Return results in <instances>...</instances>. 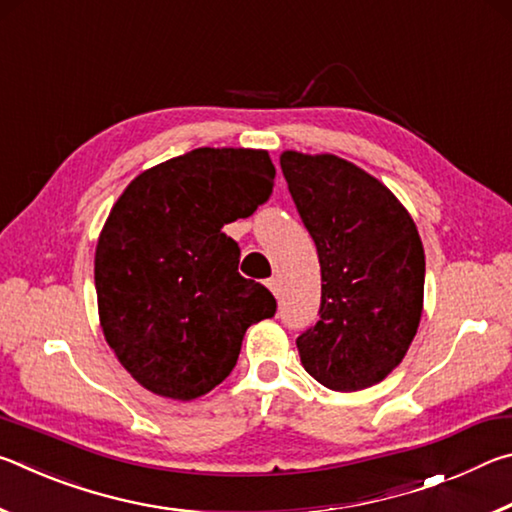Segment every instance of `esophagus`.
<instances>
[{"label": "esophagus", "instance_id": "1", "mask_svg": "<svg viewBox=\"0 0 512 512\" xmlns=\"http://www.w3.org/2000/svg\"><path fill=\"white\" fill-rule=\"evenodd\" d=\"M266 287L273 293V296H277V293H280V280H277V277H268Z\"/></svg>", "mask_w": 512, "mask_h": 512}]
</instances>
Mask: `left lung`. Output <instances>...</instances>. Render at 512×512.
<instances>
[{"label": "left lung", "instance_id": "8db88e82", "mask_svg": "<svg viewBox=\"0 0 512 512\" xmlns=\"http://www.w3.org/2000/svg\"><path fill=\"white\" fill-rule=\"evenodd\" d=\"M320 262V320L298 336L300 361L332 391L375 386L400 366L418 332L424 248L391 189L332 153L282 151Z\"/></svg>", "mask_w": 512, "mask_h": 512}]
</instances>
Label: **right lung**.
Instances as JSON below:
<instances>
[{
	"label": "right lung",
	"mask_w": 512,
	"mask_h": 512,
	"mask_svg": "<svg viewBox=\"0 0 512 512\" xmlns=\"http://www.w3.org/2000/svg\"><path fill=\"white\" fill-rule=\"evenodd\" d=\"M275 167L264 149H194L135 176L94 250L99 325L137 384L189 402L230 375L246 329L275 298L237 273L223 232L262 205Z\"/></svg>",
	"instance_id": "right-lung-1"
}]
</instances>
